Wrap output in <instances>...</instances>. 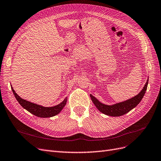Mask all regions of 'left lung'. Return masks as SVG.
<instances>
[{"label": "left lung", "instance_id": "8db88e82", "mask_svg": "<svg viewBox=\"0 0 161 161\" xmlns=\"http://www.w3.org/2000/svg\"><path fill=\"white\" fill-rule=\"evenodd\" d=\"M148 79H147L145 85L144 86L143 88L142 89V90L139 92V93H138V95L122 102L117 103L113 105H106L100 102L96 97L93 96L92 94H90V97L95 106L96 107V108L101 113L108 116L119 117L126 114L127 113L132 110L141 102V101L142 100L146 92L148 86Z\"/></svg>", "mask_w": 161, "mask_h": 161}]
</instances>
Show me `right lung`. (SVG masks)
Listing matches in <instances>:
<instances>
[{
    "mask_svg": "<svg viewBox=\"0 0 161 161\" xmlns=\"http://www.w3.org/2000/svg\"><path fill=\"white\" fill-rule=\"evenodd\" d=\"M11 89L14 95L15 98L16 99L18 102H19V103L22 108L29 111L31 114L38 117H51L59 114V112L63 109L67 102V97H65L63 100V102H62L60 103L57 105L53 107H44L42 105L36 104L31 102H28V101H26L24 99H22L19 95L15 92L12 86Z\"/></svg>",
    "mask_w": 161,
    "mask_h": 161,
    "instance_id": "1",
    "label": "right lung"
}]
</instances>
